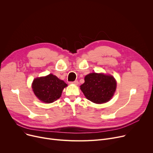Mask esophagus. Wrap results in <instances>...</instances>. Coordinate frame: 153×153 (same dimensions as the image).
Returning <instances> with one entry per match:
<instances>
[{
    "label": "esophagus",
    "instance_id": "34e87169",
    "mask_svg": "<svg viewBox=\"0 0 153 153\" xmlns=\"http://www.w3.org/2000/svg\"><path fill=\"white\" fill-rule=\"evenodd\" d=\"M69 84H74V85H77V84H79V82H78L77 81H74V82H69Z\"/></svg>",
    "mask_w": 153,
    "mask_h": 153
}]
</instances>
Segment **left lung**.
I'll list each match as a JSON object with an SVG mask.
<instances>
[{"label": "left lung", "instance_id": "obj_1", "mask_svg": "<svg viewBox=\"0 0 153 153\" xmlns=\"http://www.w3.org/2000/svg\"><path fill=\"white\" fill-rule=\"evenodd\" d=\"M84 81L80 89L87 99L97 104L110 101L117 89L116 79L108 74L92 72L85 76Z\"/></svg>", "mask_w": 153, "mask_h": 153}]
</instances>
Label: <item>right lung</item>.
<instances>
[{"mask_svg":"<svg viewBox=\"0 0 153 153\" xmlns=\"http://www.w3.org/2000/svg\"><path fill=\"white\" fill-rule=\"evenodd\" d=\"M68 84L57 76L50 74L33 79L31 88L36 97L41 102L50 103L57 100L61 96Z\"/></svg>","mask_w":153,"mask_h":153,"instance_id":"right-lung-1","label":"right lung"}]
</instances>
